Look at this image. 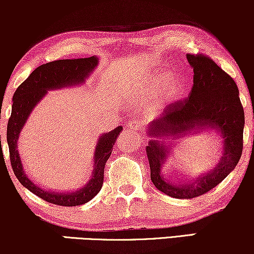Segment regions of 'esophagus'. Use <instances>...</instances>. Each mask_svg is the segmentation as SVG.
<instances>
[{
  "label": "esophagus",
  "instance_id": "1",
  "mask_svg": "<svg viewBox=\"0 0 254 254\" xmlns=\"http://www.w3.org/2000/svg\"><path fill=\"white\" fill-rule=\"evenodd\" d=\"M128 127L130 128V129H138V128H140V123H138V120H136V119H133V120H130V123L127 125Z\"/></svg>",
  "mask_w": 254,
  "mask_h": 254
}]
</instances>
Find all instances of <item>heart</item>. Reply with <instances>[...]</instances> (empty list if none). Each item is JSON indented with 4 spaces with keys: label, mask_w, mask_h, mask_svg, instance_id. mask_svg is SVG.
<instances>
[{
    "label": "heart",
    "mask_w": 254,
    "mask_h": 254,
    "mask_svg": "<svg viewBox=\"0 0 254 254\" xmlns=\"http://www.w3.org/2000/svg\"><path fill=\"white\" fill-rule=\"evenodd\" d=\"M185 90V82L177 75L166 76L158 72L142 83L135 90L137 96H147L155 93V105L161 106L165 103L178 99Z\"/></svg>",
    "instance_id": "1"
}]
</instances>
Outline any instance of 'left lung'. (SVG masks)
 <instances>
[{"mask_svg": "<svg viewBox=\"0 0 254 254\" xmlns=\"http://www.w3.org/2000/svg\"><path fill=\"white\" fill-rule=\"evenodd\" d=\"M193 68V86L187 98L170 104L162 116L149 124L148 135L155 137H179L197 130L217 131L223 140V154L218 164L193 183L166 182L162 175L170 148L163 141H149L145 150L150 178L156 189L176 199H192L217 186L238 164L243 151L244 110L239 91L230 75L203 54H187ZM170 144V143H169Z\"/></svg>", "mask_w": 254, "mask_h": 254, "instance_id": "left-lung-1", "label": "left lung"}]
</instances>
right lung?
<instances>
[{"label": "right lung", "instance_id": "add662e5", "mask_svg": "<svg viewBox=\"0 0 254 254\" xmlns=\"http://www.w3.org/2000/svg\"><path fill=\"white\" fill-rule=\"evenodd\" d=\"M98 64V58L69 59V60H57L41 64L31 72V75L20 84L15 91L12 98L11 116L9 118L6 127V142L9 145L10 163L13 173L24 187L37 196L58 206L74 207L86 203L93 199L104 183V169L107 159L112 154V148L117 141V136L123 130V127L114 128L109 133L103 134L97 142L95 156H93V172L91 179L83 189L70 193H58L45 190L30 180L23 170L17 142L20 130L27 121L32 110L43 99L48 90L61 89L64 86L82 84L86 77L91 74ZM2 150V149H1Z\"/></svg>", "mask_w": 254, "mask_h": 254}]
</instances>
